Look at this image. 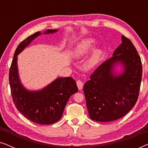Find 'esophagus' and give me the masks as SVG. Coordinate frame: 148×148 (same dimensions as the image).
Masks as SVG:
<instances>
[{"instance_id": "1", "label": "esophagus", "mask_w": 148, "mask_h": 148, "mask_svg": "<svg viewBox=\"0 0 148 148\" xmlns=\"http://www.w3.org/2000/svg\"><path fill=\"white\" fill-rule=\"evenodd\" d=\"M77 86L79 90H82L83 87H84V83H83L82 81L78 80L77 82Z\"/></svg>"}]
</instances>
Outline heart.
Instances as JSON below:
<instances>
[{"mask_svg": "<svg viewBox=\"0 0 148 148\" xmlns=\"http://www.w3.org/2000/svg\"><path fill=\"white\" fill-rule=\"evenodd\" d=\"M95 44V40L94 38H88L83 40L77 45L75 49L74 50L73 56L75 58H79L82 57L90 51L91 48ZM103 50L102 48H96L92 52L89 56L87 64L89 68H93L98 63L100 60L101 56L102 55Z\"/></svg>", "mask_w": 148, "mask_h": 148, "instance_id": "b5f03b06", "label": "heart"}]
</instances>
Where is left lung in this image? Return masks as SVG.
I'll return each mask as SVG.
<instances>
[{
	"mask_svg": "<svg viewBox=\"0 0 148 148\" xmlns=\"http://www.w3.org/2000/svg\"><path fill=\"white\" fill-rule=\"evenodd\" d=\"M113 56L100 64L84 86L89 116L93 121L109 122L125 116L138 99L142 65L136 48L122 36ZM122 66L117 74L115 68Z\"/></svg>",
	"mask_w": 148,
	"mask_h": 148,
	"instance_id": "obj_1",
	"label": "left lung"
}]
</instances>
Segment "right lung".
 I'll return each instance as SVG.
<instances>
[{
	"label": "right lung",
	"instance_id": "1",
	"mask_svg": "<svg viewBox=\"0 0 148 148\" xmlns=\"http://www.w3.org/2000/svg\"><path fill=\"white\" fill-rule=\"evenodd\" d=\"M57 29H47L44 34H54ZM36 32L17 46L9 71V84L14 104L17 110L32 122L50 125L62 117L64 107L73 94L77 92V84L72 77H58L42 90H28L21 84L17 66V55L33 40L41 35Z\"/></svg>",
	"mask_w": 148,
	"mask_h": 148
}]
</instances>
